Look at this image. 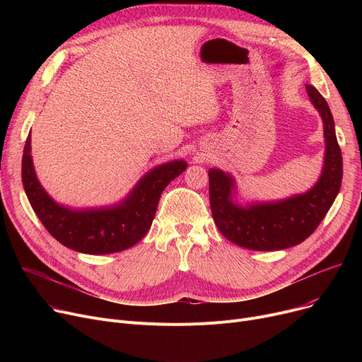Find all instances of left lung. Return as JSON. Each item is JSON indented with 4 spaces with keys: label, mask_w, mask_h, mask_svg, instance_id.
Returning <instances> with one entry per match:
<instances>
[{
    "label": "left lung",
    "mask_w": 362,
    "mask_h": 362,
    "mask_svg": "<svg viewBox=\"0 0 362 362\" xmlns=\"http://www.w3.org/2000/svg\"><path fill=\"white\" fill-rule=\"evenodd\" d=\"M308 97L325 123V167L317 185L307 194L279 202L254 204L246 208L233 202V179L218 168L208 171L210 205L216 226L230 242L252 251L286 250L314 233L334 202L341 185V151L327 101L311 85Z\"/></svg>",
    "instance_id": "left-lung-1"
}]
</instances>
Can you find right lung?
Returning <instances> with one entry per match:
<instances>
[{
    "label": "right lung",
    "mask_w": 362,
    "mask_h": 362,
    "mask_svg": "<svg viewBox=\"0 0 362 362\" xmlns=\"http://www.w3.org/2000/svg\"><path fill=\"white\" fill-rule=\"evenodd\" d=\"M186 167L182 160L158 165L145 175L119 205L76 211L55 204L37 182L30 157V136H28L22 182L35 214L52 238L73 251L101 255L124 251L146 235L165 186Z\"/></svg>",
    "instance_id": "right-lung-1"
}]
</instances>
